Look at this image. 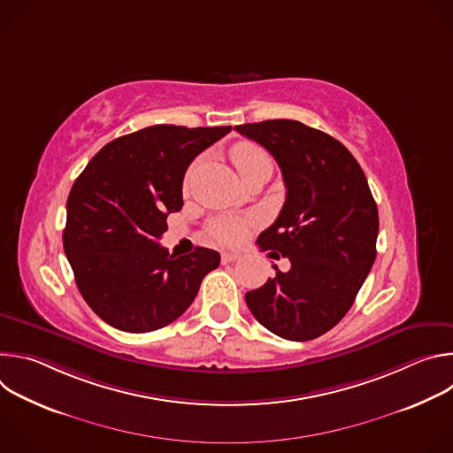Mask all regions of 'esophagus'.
<instances>
[{
	"label": "esophagus",
	"mask_w": 453,
	"mask_h": 453,
	"mask_svg": "<svg viewBox=\"0 0 453 453\" xmlns=\"http://www.w3.org/2000/svg\"><path fill=\"white\" fill-rule=\"evenodd\" d=\"M236 260H240L238 252H222V264H233Z\"/></svg>",
	"instance_id": "34e87169"
}]
</instances>
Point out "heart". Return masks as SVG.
Here are the masks:
<instances>
[{
	"mask_svg": "<svg viewBox=\"0 0 453 453\" xmlns=\"http://www.w3.org/2000/svg\"><path fill=\"white\" fill-rule=\"evenodd\" d=\"M231 159L242 177L249 170H252L256 165H260L264 161H271L269 154L262 147H257L250 142H242V143L234 145V149L231 150ZM196 170H197V163H193L188 168V172L184 175V189L189 188L191 179H193V175H196ZM250 224H254V219H245V217H236V215H222L210 222L208 233L219 243L234 245L243 240L247 227Z\"/></svg>",
	"mask_w": 453,
	"mask_h": 453,
	"instance_id": "obj_1",
	"label": "heart"
}]
</instances>
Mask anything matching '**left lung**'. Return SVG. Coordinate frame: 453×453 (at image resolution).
Here are the masks:
<instances>
[{
    "instance_id": "left-lung-1",
    "label": "left lung",
    "mask_w": 453,
    "mask_h": 453,
    "mask_svg": "<svg viewBox=\"0 0 453 453\" xmlns=\"http://www.w3.org/2000/svg\"><path fill=\"white\" fill-rule=\"evenodd\" d=\"M278 161L287 199L256 243L288 257L290 271L245 294L256 320L287 341H311L351 308L376 257L378 210L351 152L296 119L236 125ZM281 251L276 253L275 250Z\"/></svg>"
}]
</instances>
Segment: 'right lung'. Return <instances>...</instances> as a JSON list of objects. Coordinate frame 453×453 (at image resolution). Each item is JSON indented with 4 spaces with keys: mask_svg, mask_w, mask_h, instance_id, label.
I'll list each match as a JSON object with an SVG mask.
<instances>
[{
    "mask_svg": "<svg viewBox=\"0 0 453 453\" xmlns=\"http://www.w3.org/2000/svg\"><path fill=\"white\" fill-rule=\"evenodd\" d=\"M229 131L152 125L107 143L75 180L64 252L84 301L112 328L147 334L170 325L220 265L213 249L175 257L157 240L182 208L186 168Z\"/></svg>",
    "mask_w": 453,
    "mask_h": 453,
    "instance_id": "obj_1",
    "label": "right lung"
}]
</instances>
